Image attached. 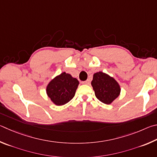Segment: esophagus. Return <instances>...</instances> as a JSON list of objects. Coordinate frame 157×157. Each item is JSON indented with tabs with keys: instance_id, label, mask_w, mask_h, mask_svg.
<instances>
[{
	"instance_id": "34e87169",
	"label": "esophagus",
	"mask_w": 157,
	"mask_h": 157,
	"mask_svg": "<svg viewBox=\"0 0 157 157\" xmlns=\"http://www.w3.org/2000/svg\"><path fill=\"white\" fill-rule=\"evenodd\" d=\"M82 83L85 84V85H89L90 84V81L89 80H87L86 81H83V82H82Z\"/></svg>"
}]
</instances>
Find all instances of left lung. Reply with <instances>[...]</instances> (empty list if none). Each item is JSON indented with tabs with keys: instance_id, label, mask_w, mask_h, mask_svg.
<instances>
[{
	"instance_id": "left-lung-1",
	"label": "left lung",
	"mask_w": 157,
	"mask_h": 157,
	"mask_svg": "<svg viewBox=\"0 0 157 157\" xmlns=\"http://www.w3.org/2000/svg\"><path fill=\"white\" fill-rule=\"evenodd\" d=\"M91 84L96 97L105 104H110L120 94L119 83L112 77L102 71L94 74Z\"/></svg>"
}]
</instances>
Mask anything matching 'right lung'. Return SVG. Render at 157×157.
Returning <instances> with one entry per match:
<instances>
[{
	"instance_id": "add662e5",
	"label": "right lung",
	"mask_w": 157,
	"mask_h": 157,
	"mask_svg": "<svg viewBox=\"0 0 157 157\" xmlns=\"http://www.w3.org/2000/svg\"><path fill=\"white\" fill-rule=\"evenodd\" d=\"M79 84L76 78L63 72L52 80L47 87V94L56 105H63L71 100Z\"/></svg>"
}]
</instances>
